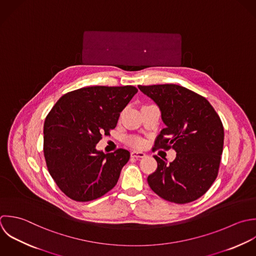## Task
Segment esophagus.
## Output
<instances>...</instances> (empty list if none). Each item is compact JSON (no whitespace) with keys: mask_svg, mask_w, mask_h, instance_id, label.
Returning a JSON list of instances; mask_svg holds the SVG:
<instances>
[{"mask_svg":"<svg viewBox=\"0 0 256 256\" xmlns=\"http://www.w3.org/2000/svg\"><path fill=\"white\" fill-rule=\"evenodd\" d=\"M130 156H132V158H144V156H146V154L142 152L134 150V152H130Z\"/></svg>","mask_w":256,"mask_h":256,"instance_id":"34e87169","label":"esophagus"}]
</instances>
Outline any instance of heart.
Here are the masks:
<instances>
[{
  "mask_svg": "<svg viewBox=\"0 0 256 256\" xmlns=\"http://www.w3.org/2000/svg\"><path fill=\"white\" fill-rule=\"evenodd\" d=\"M128 142L136 148H142L144 144V140L140 138H130L128 140Z\"/></svg>",
  "mask_w": 256,
  "mask_h": 256,
  "instance_id": "1",
  "label": "heart"
}]
</instances>
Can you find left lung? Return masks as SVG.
<instances>
[{
    "label": "left lung",
    "mask_w": 256,
    "mask_h": 256,
    "mask_svg": "<svg viewBox=\"0 0 256 256\" xmlns=\"http://www.w3.org/2000/svg\"><path fill=\"white\" fill-rule=\"evenodd\" d=\"M138 88L158 106L166 124L154 146L176 152L172 162L154 156L158 168L148 176V186L170 202L184 204L200 198L218 174L224 140L218 114L206 98L178 84Z\"/></svg>",
    "instance_id": "left-lung-1"
}]
</instances>
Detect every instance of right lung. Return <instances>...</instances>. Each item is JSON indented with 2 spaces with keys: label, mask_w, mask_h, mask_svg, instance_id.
I'll list each match as a JSON object with an SVG mask.
<instances>
[{
  "label": "right lung",
  "mask_w": 256,
  "mask_h": 256,
  "mask_svg": "<svg viewBox=\"0 0 256 256\" xmlns=\"http://www.w3.org/2000/svg\"><path fill=\"white\" fill-rule=\"evenodd\" d=\"M138 88L132 86L82 88L64 94L44 124V154L60 190L76 202L96 200L116 184L128 150L104 154L96 146L116 126Z\"/></svg>",
  "instance_id": "obj_1"
}]
</instances>
